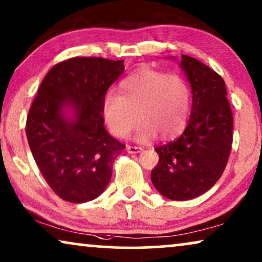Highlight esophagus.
I'll list each match as a JSON object with an SVG mask.
<instances>
[{
  "instance_id": "34e87169",
  "label": "esophagus",
  "mask_w": 262,
  "mask_h": 262,
  "mask_svg": "<svg viewBox=\"0 0 262 262\" xmlns=\"http://www.w3.org/2000/svg\"><path fill=\"white\" fill-rule=\"evenodd\" d=\"M126 150L130 154H137V152H141L143 148L142 146H132V145H127L126 146Z\"/></svg>"
}]
</instances>
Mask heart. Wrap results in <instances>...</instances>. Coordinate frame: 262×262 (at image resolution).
Masks as SVG:
<instances>
[{
    "mask_svg": "<svg viewBox=\"0 0 262 262\" xmlns=\"http://www.w3.org/2000/svg\"><path fill=\"white\" fill-rule=\"evenodd\" d=\"M103 118L111 134L125 138L141 120L136 139H171L185 130L192 108L191 88L184 78L163 71L141 69L119 83V94L107 93Z\"/></svg>",
    "mask_w": 262,
    "mask_h": 262,
    "instance_id": "obj_1",
    "label": "heart"
}]
</instances>
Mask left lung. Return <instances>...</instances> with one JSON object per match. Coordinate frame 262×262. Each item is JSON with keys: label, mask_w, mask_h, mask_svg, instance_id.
I'll return each mask as SVG.
<instances>
[{"label": "left lung", "mask_w": 262, "mask_h": 262, "mask_svg": "<svg viewBox=\"0 0 262 262\" xmlns=\"http://www.w3.org/2000/svg\"><path fill=\"white\" fill-rule=\"evenodd\" d=\"M192 89V111L184 134L156 148L159 163L151 182L168 199L202 195L222 177L232 144V112L224 80L193 57L181 56Z\"/></svg>", "instance_id": "obj_1"}]
</instances>
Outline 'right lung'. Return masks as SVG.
Instances as JSON below:
<instances>
[{"label":"right lung","instance_id":"add662e5","mask_svg":"<svg viewBox=\"0 0 262 262\" xmlns=\"http://www.w3.org/2000/svg\"><path fill=\"white\" fill-rule=\"evenodd\" d=\"M124 69V60L74 57L49 71L32 102L28 145L46 182L66 202L98 198L112 178L125 145L106 131L102 107Z\"/></svg>","mask_w":262,"mask_h":262}]
</instances>
